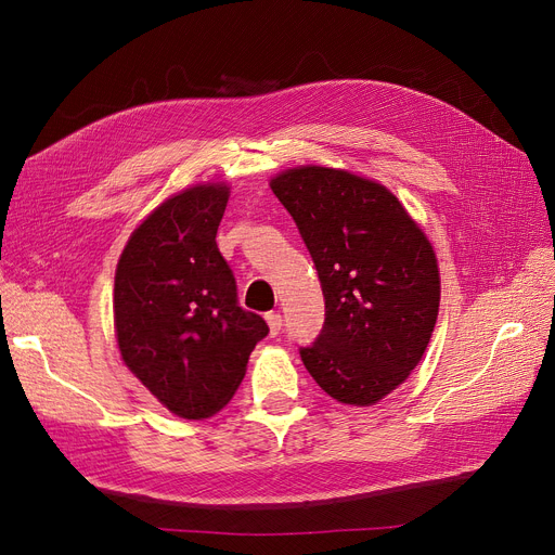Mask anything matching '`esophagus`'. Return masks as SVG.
<instances>
[{
  "label": "esophagus",
  "mask_w": 555,
  "mask_h": 555,
  "mask_svg": "<svg viewBox=\"0 0 555 555\" xmlns=\"http://www.w3.org/2000/svg\"><path fill=\"white\" fill-rule=\"evenodd\" d=\"M266 319H268V326H270V335H279L281 328H283V317L279 312H268Z\"/></svg>",
  "instance_id": "esophagus-1"
}]
</instances>
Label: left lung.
I'll use <instances>...</instances> for the list:
<instances>
[{"label":"left lung","mask_w":555,"mask_h":555,"mask_svg":"<svg viewBox=\"0 0 555 555\" xmlns=\"http://www.w3.org/2000/svg\"><path fill=\"white\" fill-rule=\"evenodd\" d=\"M293 216L322 283V333L299 353L331 398L369 406L406 380L429 344L441 301L436 256L383 184L324 166L270 182Z\"/></svg>","instance_id":"left-lung-1"}]
</instances>
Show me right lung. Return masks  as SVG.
I'll return each mask as SVG.
<instances>
[{"mask_svg":"<svg viewBox=\"0 0 555 555\" xmlns=\"http://www.w3.org/2000/svg\"><path fill=\"white\" fill-rule=\"evenodd\" d=\"M229 189L202 184L168 197L134 231L114 276V328L128 369L180 418H209L245 377L270 333L238 306L216 233Z\"/></svg>","mask_w":555,"mask_h":555,"instance_id":"right-lung-1","label":"right lung"}]
</instances>
